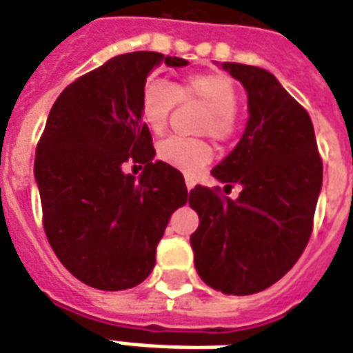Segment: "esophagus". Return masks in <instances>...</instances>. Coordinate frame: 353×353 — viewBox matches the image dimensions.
Masks as SVG:
<instances>
[{
    "label": "esophagus",
    "mask_w": 353,
    "mask_h": 353,
    "mask_svg": "<svg viewBox=\"0 0 353 353\" xmlns=\"http://www.w3.org/2000/svg\"><path fill=\"white\" fill-rule=\"evenodd\" d=\"M194 186H196V182L192 181V179H186V188L192 190V188H194Z\"/></svg>",
    "instance_id": "obj_1"
}]
</instances>
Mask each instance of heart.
Here are the masks:
<instances>
[{
    "label": "heart",
    "instance_id": "obj_1",
    "mask_svg": "<svg viewBox=\"0 0 353 353\" xmlns=\"http://www.w3.org/2000/svg\"><path fill=\"white\" fill-rule=\"evenodd\" d=\"M179 99L201 102L207 106L201 132H209L216 141H226L236 131L237 87L232 77L221 72H201L184 77L176 89L161 79H150L141 92V119L150 131L163 132L169 114ZM209 144L199 139L169 137L157 144V157L184 174H196L211 161Z\"/></svg>",
    "mask_w": 353,
    "mask_h": 353
}]
</instances>
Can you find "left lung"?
Segmentation results:
<instances>
[{"mask_svg":"<svg viewBox=\"0 0 353 353\" xmlns=\"http://www.w3.org/2000/svg\"><path fill=\"white\" fill-rule=\"evenodd\" d=\"M219 64V62H216ZM247 91V125L236 148L211 171L236 199L196 186L188 203L199 216L190 237L199 277L224 294H254L279 281L308 243L323 165L308 112L274 74L219 64Z\"/></svg>","mask_w":353,"mask_h":353,"instance_id":"8db88e82","label":"left lung"}]
</instances>
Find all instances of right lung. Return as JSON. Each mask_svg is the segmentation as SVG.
<instances>
[{
  "instance_id": "obj_1",
  "label": "right lung",
  "mask_w": 353,
  "mask_h": 353,
  "mask_svg": "<svg viewBox=\"0 0 353 353\" xmlns=\"http://www.w3.org/2000/svg\"><path fill=\"white\" fill-rule=\"evenodd\" d=\"M188 61L154 51L117 54L70 83L52 104L36 150L43 228L70 274L101 291L142 283L171 214L188 201L181 171L154 159L141 119L146 77ZM125 161L145 165L137 179ZM137 167V165H134Z\"/></svg>"
}]
</instances>
